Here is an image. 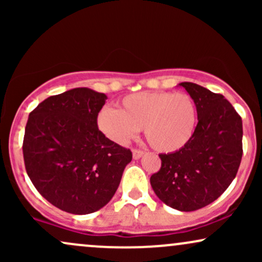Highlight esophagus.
<instances>
[{
    "mask_svg": "<svg viewBox=\"0 0 262 262\" xmlns=\"http://www.w3.org/2000/svg\"><path fill=\"white\" fill-rule=\"evenodd\" d=\"M132 151H133V158L134 159H139V158H141V155L144 154L143 150H140V149H133Z\"/></svg>",
    "mask_w": 262,
    "mask_h": 262,
    "instance_id": "obj_1",
    "label": "esophagus"
}]
</instances>
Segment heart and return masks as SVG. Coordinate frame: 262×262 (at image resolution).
<instances>
[{
	"label": "heart",
	"instance_id": "heart-1",
	"mask_svg": "<svg viewBox=\"0 0 262 262\" xmlns=\"http://www.w3.org/2000/svg\"><path fill=\"white\" fill-rule=\"evenodd\" d=\"M196 104L183 92H139L119 102V110L102 108L97 125L104 135L125 144L140 128L151 148L161 152H175L185 148L194 133Z\"/></svg>",
	"mask_w": 262,
	"mask_h": 262
}]
</instances>
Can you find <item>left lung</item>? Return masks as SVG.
Instances as JSON below:
<instances>
[{"mask_svg":"<svg viewBox=\"0 0 262 262\" xmlns=\"http://www.w3.org/2000/svg\"><path fill=\"white\" fill-rule=\"evenodd\" d=\"M197 108L198 123L185 148L160 154L150 177L155 194L171 208L192 212L214 202L229 187L243 156L242 117L221 93L181 82Z\"/></svg>","mask_w":262,"mask_h":262,"instance_id":"1","label":"left lung"}]
</instances>
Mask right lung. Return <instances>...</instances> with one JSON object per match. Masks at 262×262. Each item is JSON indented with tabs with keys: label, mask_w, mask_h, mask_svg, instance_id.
Here are the masks:
<instances>
[{
	"label": "right lung",
	"mask_w": 262,
	"mask_h": 262,
	"mask_svg": "<svg viewBox=\"0 0 262 262\" xmlns=\"http://www.w3.org/2000/svg\"><path fill=\"white\" fill-rule=\"evenodd\" d=\"M107 96L86 87L50 96L29 113L26 171L48 202L89 214L114 196L132 151L106 138L97 117Z\"/></svg>",
	"instance_id": "1"
}]
</instances>
